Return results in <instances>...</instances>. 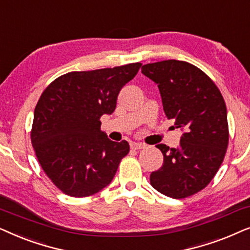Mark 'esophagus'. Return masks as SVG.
Segmentation results:
<instances>
[{
	"mask_svg": "<svg viewBox=\"0 0 250 250\" xmlns=\"http://www.w3.org/2000/svg\"><path fill=\"white\" fill-rule=\"evenodd\" d=\"M145 144H143V143H131L130 144V147L132 149H142L145 147Z\"/></svg>",
	"mask_w": 250,
	"mask_h": 250,
	"instance_id": "34e87169",
	"label": "esophagus"
}]
</instances>
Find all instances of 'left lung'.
Wrapping results in <instances>:
<instances>
[{"mask_svg":"<svg viewBox=\"0 0 250 250\" xmlns=\"http://www.w3.org/2000/svg\"><path fill=\"white\" fill-rule=\"evenodd\" d=\"M142 73L158 84L167 118L184 130L177 148L156 145L164 165L149 182L169 198L191 197L211 182L224 160L229 145L224 98L214 81L189 62H152Z\"/></svg>","mask_w":250,"mask_h":250,"instance_id":"1","label":"left lung"}]
</instances>
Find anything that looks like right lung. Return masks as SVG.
<instances>
[{
  "label": "right lung",
  "instance_id": "obj_1",
  "mask_svg": "<svg viewBox=\"0 0 250 250\" xmlns=\"http://www.w3.org/2000/svg\"><path fill=\"white\" fill-rule=\"evenodd\" d=\"M141 66L69 72L42 92L31 141L43 171L62 193L90 197L112 182L130 147L125 141H109L101 118L115 111L120 90Z\"/></svg>",
  "mask_w": 250,
  "mask_h": 250
}]
</instances>
